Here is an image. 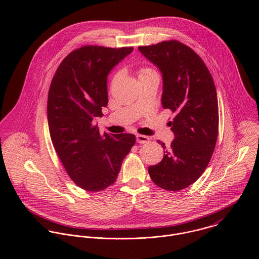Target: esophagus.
<instances>
[{
    "label": "esophagus",
    "instance_id": "1",
    "mask_svg": "<svg viewBox=\"0 0 259 259\" xmlns=\"http://www.w3.org/2000/svg\"><path fill=\"white\" fill-rule=\"evenodd\" d=\"M136 140L138 143H146L150 141V137L145 136V135H141V134H137L136 135Z\"/></svg>",
    "mask_w": 259,
    "mask_h": 259
}]
</instances>
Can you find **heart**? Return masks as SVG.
<instances>
[{"mask_svg":"<svg viewBox=\"0 0 259 259\" xmlns=\"http://www.w3.org/2000/svg\"><path fill=\"white\" fill-rule=\"evenodd\" d=\"M138 72V77L141 78V77H144V76H149V75H152V73H155V70H153L152 68L150 67H146V66H141L138 68L137 70ZM118 77V73H116L115 77H114V80H116Z\"/></svg>","mask_w":259,"mask_h":259,"instance_id":"b5f03b06","label":"heart"}]
</instances>
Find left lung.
Returning a JSON list of instances; mask_svg holds the SVG:
<instances>
[{
  "instance_id": "obj_1",
  "label": "left lung",
  "mask_w": 259,
  "mask_h": 259,
  "mask_svg": "<svg viewBox=\"0 0 259 259\" xmlns=\"http://www.w3.org/2000/svg\"><path fill=\"white\" fill-rule=\"evenodd\" d=\"M163 76L162 105L174 114L175 139L164 149L163 160L149 167L155 184L178 192L193 184L207 168L218 135V102L211 73L202 58L176 40L140 46Z\"/></svg>"
}]
</instances>
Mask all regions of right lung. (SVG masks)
Masks as SVG:
<instances>
[{
	"instance_id": "right-lung-1",
	"label": "right lung",
	"mask_w": 259,
	"mask_h": 259,
	"mask_svg": "<svg viewBox=\"0 0 259 259\" xmlns=\"http://www.w3.org/2000/svg\"><path fill=\"white\" fill-rule=\"evenodd\" d=\"M132 50L95 45L73 50L49 88L47 115L55 152L70 179L88 192L112 186L135 144L133 134H100L93 123L107 105L108 72Z\"/></svg>"
}]
</instances>
